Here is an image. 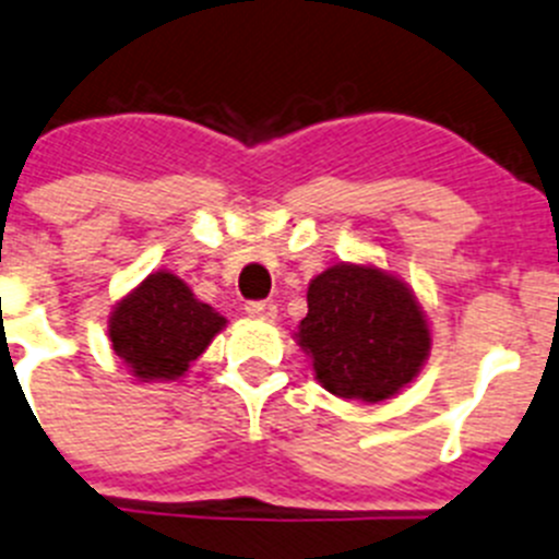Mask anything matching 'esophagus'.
Here are the masks:
<instances>
[{
	"mask_svg": "<svg viewBox=\"0 0 559 559\" xmlns=\"http://www.w3.org/2000/svg\"><path fill=\"white\" fill-rule=\"evenodd\" d=\"M243 310H247L249 318H258V321H271L276 316L274 301H249Z\"/></svg>",
	"mask_w": 559,
	"mask_h": 559,
	"instance_id": "1",
	"label": "esophagus"
}]
</instances>
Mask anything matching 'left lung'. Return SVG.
Returning a JSON list of instances; mask_svg holds the SVG:
<instances>
[{
  "instance_id": "8db88e82",
  "label": "left lung",
  "mask_w": 559,
  "mask_h": 559,
  "mask_svg": "<svg viewBox=\"0 0 559 559\" xmlns=\"http://www.w3.org/2000/svg\"><path fill=\"white\" fill-rule=\"evenodd\" d=\"M294 340L323 390L362 403L390 401L412 384L433 343L414 290L373 263H334L312 276Z\"/></svg>"
}]
</instances>
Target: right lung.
<instances>
[{
	"label": "right lung",
	"instance_id": "obj_1",
	"mask_svg": "<svg viewBox=\"0 0 559 559\" xmlns=\"http://www.w3.org/2000/svg\"><path fill=\"white\" fill-rule=\"evenodd\" d=\"M227 326L173 271H153L111 307L109 343L134 381H178Z\"/></svg>",
	"mask_w": 559,
	"mask_h": 559
}]
</instances>
